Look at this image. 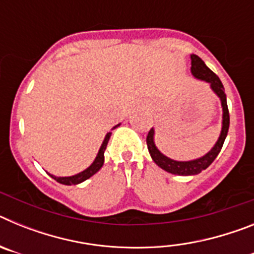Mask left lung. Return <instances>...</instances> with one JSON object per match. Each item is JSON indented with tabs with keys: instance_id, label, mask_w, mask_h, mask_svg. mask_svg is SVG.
Listing matches in <instances>:
<instances>
[{
	"instance_id": "1",
	"label": "left lung",
	"mask_w": 254,
	"mask_h": 254,
	"mask_svg": "<svg viewBox=\"0 0 254 254\" xmlns=\"http://www.w3.org/2000/svg\"><path fill=\"white\" fill-rule=\"evenodd\" d=\"M190 64H192V67H190V72L194 76V78L207 82V84L210 85L211 90L216 94L217 98H219L220 102H221V108H223V122H221V132H220V136L219 138H217L216 143L214 145V147H212L207 154L201 156V158L187 161L173 160V159L165 156L163 152H160V150H159L158 147H156V145H155V129H150L149 134H147L146 137L147 149H149L150 156H151V159L158 167H160L161 169H164L165 172L176 174V176H196V174H199L202 170H205L206 168L210 167L211 163L216 159L220 150L223 147L224 141H225L226 134H228L229 123H230L228 104H226L225 90H224V86L223 84H221V81H220V78L206 66L205 62H203L198 56L190 55Z\"/></svg>"
}]
</instances>
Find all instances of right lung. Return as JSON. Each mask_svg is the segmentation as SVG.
<instances>
[{"label":"right lung","mask_w":254,"mask_h":254,"mask_svg":"<svg viewBox=\"0 0 254 254\" xmlns=\"http://www.w3.org/2000/svg\"><path fill=\"white\" fill-rule=\"evenodd\" d=\"M120 125L114 126L112 129L117 128V127H118ZM111 134H112V132H108V133L105 134L102 146H100L99 151H98V154H96V158L94 159V161L91 163V165L89 168H86V169L82 170V172L77 173V174H75V176H71V177H56V176H53V174H49V173L48 174L52 177V178L56 179L58 183H61V185H64V186L78 185V183H82L84 181H86V179H89L90 177H93L95 173H98L100 169H102L103 164H104V151H105V149H107L108 141H109V138H111Z\"/></svg>","instance_id":"obj_1"}]
</instances>
